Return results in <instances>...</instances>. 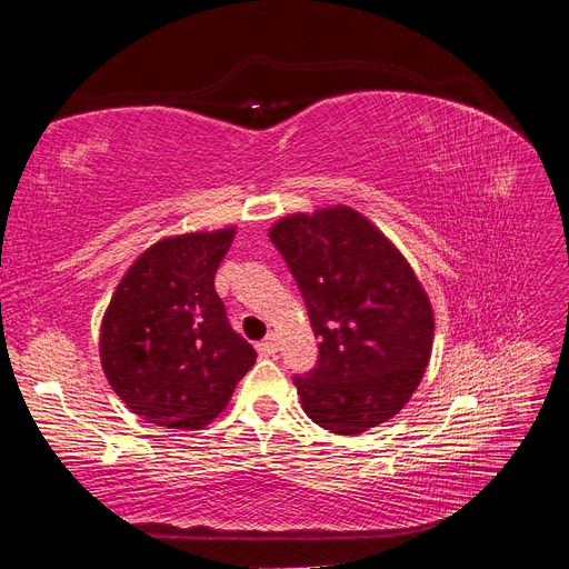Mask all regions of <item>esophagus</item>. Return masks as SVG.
Wrapping results in <instances>:
<instances>
[{"label": "esophagus", "instance_id": "1", "mask_svg": "<svg viewBox=\"0 0 569 569\" xmlns=\"http://www.w3.org/2000/svg\"><path fill=\"white\" fill-rule=\"evenodd\" d=\"M256 349L261 356H272L274 351H278V339H274V335H270L261 343H256Z\"/></svg>", "mask_w": 569, "mask_h": 569}]
</instances>
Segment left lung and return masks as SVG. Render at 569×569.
Returning <instances> with one entry per match:
<instances>
[{"mask_svg":"<svg viewBox=\"0 0 569 569\" xmlns=\"http://www.w3.org/2000/svg\"><path fill=\"white\" fill-rule=\"evenodd\" d=\"M318 337V366L295 377L306 416L332 435L391 420L432 356L435 313L406 256L349 206L270 228Z\"/></svg>","mask_w":569,"mask_h":569,"instance_id":"left-lung-1","label":"left lung"}]
</instances>
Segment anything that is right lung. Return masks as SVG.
Segmentation results:
<instances>
[{
	"instance_id": "1",
	"label": "right lung",
	"mask_w": 569,
	"mask_h": 569,
	"mask_svg": "<svg viewBox=\"0 0 569 569\" xmlns=\"http://www.w3.org/2000/svg\"><path fill=\"white\" fill-rule=\"evenodd\" d=\"M234 226L151 244L118 282L101 320L99 356L134 416L166 429H203L256 363L216 291Z\"/></svg>"
}]
</instances>
